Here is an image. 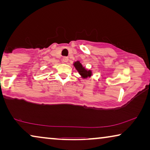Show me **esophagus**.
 <instances>
[{
  "label": "esophagus",
  "instance_id": "34e87169",
  "mask_svg": "<svg viewBox=\"0 0 150 150\" xmlns=\"http://www.w3.org/2000/svg\"><path fill=\"white\" fill-rule=\"evenodd\" d=\"M62 61H63V62H64V63H67V62H68V61H69V58H68V57H64L63 58Z\"/></svg>",
  "mask_w": 150,
  "mask_h": 150
}]
</instances>
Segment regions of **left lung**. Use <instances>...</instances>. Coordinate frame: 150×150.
<instances>
[{"label":"left lung","instance_id":"left-lung-1","mask_svg":"<svg viewBox=\"0 0 150 150\" xmlns=\"http://www.w3.org/2000/svg\"><path fill=\"white\" fill-rule=\"evenodd\" d=\"M74 66L75 67V68L76 69V70L79 71L80 75L81 76L83 79H87L88 77H91L92 74V71L91 70H87V69H85L84 67L80 61H76L74 63Z\"/></svg>","mask_w":150,"mask_h":150}]
</instances>
